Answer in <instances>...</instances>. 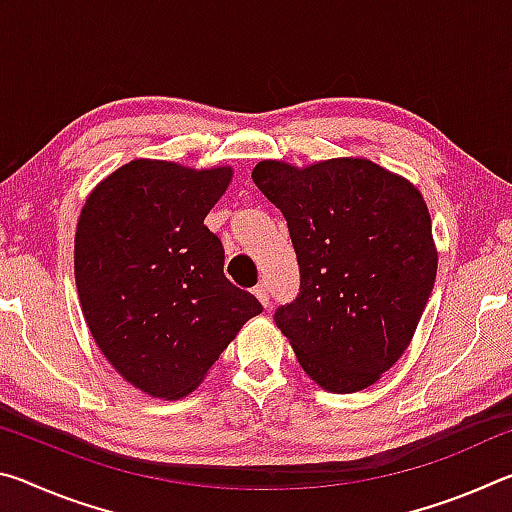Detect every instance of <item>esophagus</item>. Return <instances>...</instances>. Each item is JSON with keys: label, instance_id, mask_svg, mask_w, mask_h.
Here are the masks:
<instances>
[{"label": "esophagus", "instance_id": "1", "mask_svg": "<svg viewBox=\"0 0 512 512\" xmlns=\"http://www.w3.org/2000/svg\"><path fill=\"white\" fill-rule=\"evenodd\" d=\"M253 293H255L257 300L262 302L264 307H268V300H271V296H268V287H266V284H257V287L253 289Z\"/></svg>", "mask_w": 512, "mask_h": 512}]
</instances>
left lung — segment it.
Segmentation results:
<instances>
[{
    "instance_id": "8db88e82",
    "label": "left lung",
    "mask_w": 512,
    "mask_h": 512,
    "mask_svg": "<svg viewBox=\"0 0 512 512\" xmlns=\"http://www.w3.org/2000/svg\"><path fill=\"white\" fill-rule=\"evenodd\" d=\"M253 180L287 219L300 266L298 298L275 325L318 386L363 391L409 348L436 282L427 203L363 158L262 160Z\"/></svg>"
}]
</instances>
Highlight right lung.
Here are the masks:
<instances>
[{
  "label": "right lung",
  "mask_w": 512,
  "mask_h": 512,
  "mask_svg": "<svg viewBox=\"0 0 512 512\" xmlns=\"http://www.w3.org/2000/svg\"><path fill=\"white\" fill-rule=\"evenodd\" d=\"M230 167L133 160L85 201L74 237L81 309L128 384L178 400L201 384L259 300L223 275L221 239L203 223Z\"/></svg>",
  "instance_id": "right-lung-1"
}]
</instances>
